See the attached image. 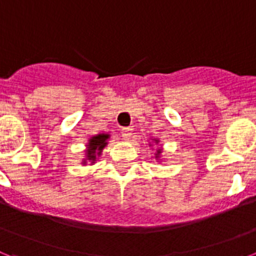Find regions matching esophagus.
<instances>
[{
	"mask_svg": "<svg viewBox=\"0 0 256 256\" xmlns=\"http://www.w3.org/2000/svg\"><path fill=\"white\" fill-rule=\"evenodd\" d=\"M121 134L124 139H128L130 138V135L132 134V128H122Z\"/></svg>",
	"mask_w": 256,
	"mask_h": 256,
	"instance_id": "esophagus-1",
	"label": "esophagus"
}]
</instances>
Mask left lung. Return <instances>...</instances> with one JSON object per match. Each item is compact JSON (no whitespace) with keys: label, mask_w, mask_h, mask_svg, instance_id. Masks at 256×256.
I'll return each instance as SVG.
<instances>
[{"label":"left lung","mask_w":256,"mask_h":256,"mask_svg":"<svg viewBox=\"0 0 256 256\" xmlns=\"http://www.w3.org/2000/svg\"><path fill=\"white\" fill-rule=\"evenodd\" d=\"M160 152H161V151H160V150H158V154H160Z\"/></svg>","instance_id":"8db88e82"}]
</instances>
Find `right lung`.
Listing matches in <instances>:
<instances>
[{
  "instance_id": "right-lung-1",
  "label": "right lung",
  "mask_w": 256,
  "mask_h": 256,
  "mask_svg": "<svg viewBox=\"0 0 256 256\" xmlns=\"http://www.w3.org/2000/svg\"><path fill=\"white\" fill-rule=\"evenodd\" d=\"M109 135L108 134H98L92 136L88 143V150H87V158L92 162H95L96 154H100L102 151V148L106 146V140H108ZM86 162V161H83Z\"/></svg>"
}]
</instances>
